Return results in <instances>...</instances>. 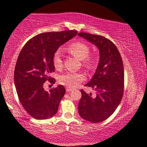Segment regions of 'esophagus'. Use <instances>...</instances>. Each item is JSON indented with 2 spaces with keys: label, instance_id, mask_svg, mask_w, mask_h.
Returning <instances> with one entry per match:
<instances>
[{
  "label": "esophagus",
  "instance_id": "34e87169",
  "mask_svg": "<svg viewBox=\"0 0 147 147\" xmlns=\"http://www.w3.org/2000/svg\"><path fill=\"white\" fill-rule=\"evenodd\" d=\"M65 89H66V91H67V92H71V91L72 90V88H68V87H66V88H65Z\"/></svg>",
  "mask_w": 147,
  "mask_h": 147
}]
</instances>
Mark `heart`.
<instances>
[{"label": "heart", "mask_w": 147, "mask_h": 147, "mask_svg": "<svg viewBox=\"0 0 147 147\" xmlns=\"http://www.w3.org/2000/svg\"><path fill=\"white\" fill-rule=\"evenodd\" d=\"M69 53L82 60V65L88 69L92 68L96 61L95 55H90V47L87 43L82 41H75L67 48ZM52 62L57 70H60L63 66V61L61 52L57 50L52 57ZM85 78L84 74L80 72L68 71L59 76V82L62 85L68 88H75Z\"/></svg>", "instance_id": "heart-1"}]
</instances>
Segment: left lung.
I'll use <instances>...</instances> for the list:
<instances>
[{
    "label": "left lung",
    "mask_w": 147,
    "mask_h": 147,
    "mask_svg": "<svg viewBox=\"0 0 147 147\" xmlns=\"http://www.w3.org/2000/svg\"><path fill=\"white\" fill-rule=\"evenodd\" d=\"M79 36L95 45L99 50V62L92 78L85 86L96 91L95 95L81 90L79 115L92 123L106 120L115 112L124 94V72L120 53L111 40L100 35L79 32Z\"/></svg>",
    "instance_id": "obj_1"
}]
</instances>
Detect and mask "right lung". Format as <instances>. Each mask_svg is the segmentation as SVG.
<instances>
[{"mask_svg": "<svg viewBox=\"0 0 147 147\" xmlns=\"http://www.w3.org/2000/svg\"><path fill=\"white\" fill-rule=\"evenodd\" d=\"M77 34L75 30L41 33L22 48L15 66L14 84L21 105L34 119H48L57 113L65 88L59 85L45 91L43 86L46 81L52 84L55 82L50 77L55 70L54 53Z\"/></svg>", "mask_w": 147, "mask_h": 147, "instance_id": "obj_1", "label": "right lung"}]
</instances>
